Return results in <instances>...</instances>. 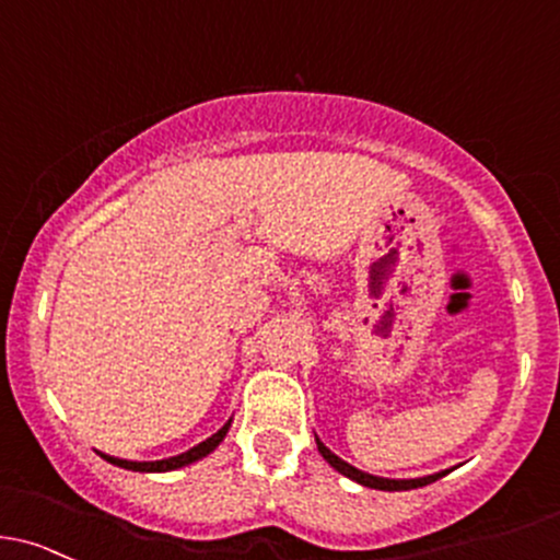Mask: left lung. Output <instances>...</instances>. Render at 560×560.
Listing matches in <instances>:
<instances>
[{"instance_id":"left-lung-1","label":"left lung","mask_w":560,"mask_h":560,"mask_svg":"<svg viewBox=\"0 0 560 560\" xmlns=\"http://www.w3.org/2000/svg\"><path fill=\"white\" fill-rule=\"evenodd\" d=\"M316 445H319V453H322V456L327 458L329 467H335V469H338L340 475H346V478L357 480L359 486L378 488V491H410V488L429 486V482H434V480L443 478V475H448V472H438V475H427V478H416V480H388V478H375V475L362 472V469L351 467L349 462H343V458H340V456H335V453L329 451L327 445L322 443V440H316Z\"/></svg>"}]
</instances>
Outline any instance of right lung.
Listing matches in <instances>:
<instances>
[{"label":"right lung","instance_id":"right-lung-1","mask_svg":"<svg viewBox=\"0 0 560 560\" xmlns=\"http://www.w3.org/2000/svg\"><path fill=\"white\" fill-rule=\"evenodd\" d=\"M228 427H231V421L225 423V427L220 429L217 434H211L209 440H203V443H198L196 448L179 453V456H172V458H163V462H126V458H115V456H102L107 458L109 464H115V467H122V469H133V472H168V469H179V467H187V464L198 462V458H203L206 453H211L217 448V445L222 443V438L228 434Z\"/></svg>","mask_w":560,"mask_h":560}]
</instances>
